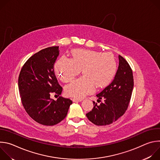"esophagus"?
<instances>
[{
	"label": "esophagus",
	"mask_w": 160,
	"mask_h": 160,
	"mask_svg": "<svg viewBox=\"0 0 160 160\" xmlns=\"http://www.w3.org/2000/svg\"><path fill=\"white\" fill-rule=\"evenodd\" d=\"M82 99H73V102H81Z\"/></svg>",
	"instance_id": "obj_1"
}]
</instances>
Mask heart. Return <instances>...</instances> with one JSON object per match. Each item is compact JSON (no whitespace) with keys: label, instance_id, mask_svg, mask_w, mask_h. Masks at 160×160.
Returning a JSON list of instances; mask_svg holds the SVG:
<instances>
[{"label":"heart","instance_id":"b5f03b06","mask_svg":"<svg viewBox=\"0 0 160 160\" xmlns=\"http://www.w3.org/2000/svg\"><path fill=\"white\" fill-rule=\"evenodd\" d=\"M72 58L61 57L54 65V71L64 82H70L82 70L83 77L64 87L68 97L82 99L95 92L96 87H105L112 80L117 72V61L109 52L85 49H75Z\"/></svg>","mask_w":160,"mask_h":160}]
</instances>
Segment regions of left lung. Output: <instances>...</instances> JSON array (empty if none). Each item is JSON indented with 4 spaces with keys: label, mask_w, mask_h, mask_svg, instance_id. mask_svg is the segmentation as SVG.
I'll return each instance as SVG.
<instances>
[{
    "label": "left lung",
    "mask_w": 160,
    "mask_h": 160,
    "mask_svg": "<svg viewBox=\"0 0 160 160\" xmlns=\"http://www.w3.org/2000/svg\"><path fill=\"white\" fill-rule=\"evenodd\" d=\"M119 66L112 82L96 96L104 102L86 114L87 118L96 125H108L117 121L127 110L133 88V77L130 65L120 55Z\"/></svg>",
    "instance_id": "1"
}]
</instances>
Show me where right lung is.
Returning <instances> with one entry per match:
<instances>
[{
  "label": "right lung",
  "mask_w": 160,
  "mask_h": 160,
  "mask_svg": "<svg viewBox=\"0 0 160 160\" xmlns=\"http://www.w3.org/2000/svg\"><path fill=\"white\" fill-rule=\"evenodd\" d=\"M59 54V47L45 48L30 57L22 66L18 78V88L23 107L37 123L47 126L58 124L65 118L72 101L60 97L52 99V94L61 95L54 72Z\"/></svg>",
  "instance_id": "add662e5"
}]
</instances>
